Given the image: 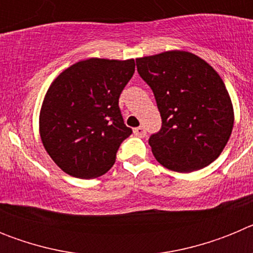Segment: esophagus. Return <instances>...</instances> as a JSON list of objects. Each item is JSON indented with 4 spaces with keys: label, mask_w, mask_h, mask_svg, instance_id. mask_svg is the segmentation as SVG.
Masks as SVG:
<instances>
[{
    "label": "esophagus",
    "mask_w": 253,
    "mask_h": 253,
    "mask_svg": "<svg viewBox=\"0 0 253 253\" xmlns=\"http://www.w3.org/2000/svg\"><path fill=\"white\" fill-rule=\"evenodd\" d=\"M134 134L137 135V137H146V134H147V129L144 128V126H138V128L134 129Z\"/></svg>",
    "instance_id": "esophagus-1"
}]
</instances>
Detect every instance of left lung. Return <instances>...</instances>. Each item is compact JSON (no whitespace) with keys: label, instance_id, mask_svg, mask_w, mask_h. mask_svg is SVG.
<instances>
[{"label":"left lung","instance_id":"left-lung-1","mask_svg":"<svg viewBox=\"0 0 253 253\" xmlns=\"http://www.w3.org/2000/svg\"><path fill=\"white\" fill-rule=\"evenodd\" d=\"M140 77L153 91L162 128L149 146L163 167L204 169L222 153L234 123L233 105L213 67L184 50L137 58Z\"/></svg>","mask_w":253,"mask_h":253}]
</instances>
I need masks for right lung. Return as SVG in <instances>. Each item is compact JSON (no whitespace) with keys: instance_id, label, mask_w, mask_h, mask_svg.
Here are the masks:
<instances>
[{"instance_id":"obj_1","label":"right lung","mask_w":253,"mask_h":253,"mask_svg":"<svg viewBox=\"0 0 253 253\" xmlns=\"http://www.w3.org/2000/svg\"><path fill=\"white\" fill-rule=\"evenodd\" d=\"M135 71L134 59L80 60L51 82L39 116V131L50 158L68 175L95 178L115 163L131 129L119 97Z\"/></svg>"}]
</instances>
